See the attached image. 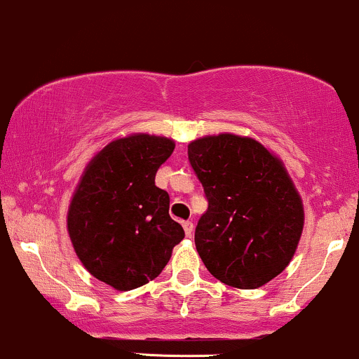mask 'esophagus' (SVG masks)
<instances>
[{
  "label": "esophagus",
  "mask_w": 359,
  "mask_h": 359,
  "mask_svg": "<svg viewBox=\"0 0 359 359\" xmlns=\"http://www.w3.org/2000/svg\"><path fill=\"white\" fill-rule=\"evenodd\" d=\"M182 226H184V231H186L187 237H191L192 231H194V223H192V222H184Z\"/></svg>",
  "instance_id": "34e87169"
}]
</instances>
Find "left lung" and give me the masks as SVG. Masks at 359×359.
Segmentation results:
<instances>
[{"instance_id":"obj_1","label":"left lung","mask_w":359,"mask_h":359,"mask_svg":"<svg viewBox=\"0 0 359 359\" xmlns=\"http://www.w3.org/2000/svg\"><path fill=\"white\" fill-rule=\"evenodd\" d=\"M208 199L194 242L204 266L228 286L254 290L288 266L303 230V206L285 167L261 143L235 135L187 147Z\"/></svg>"}]
</instances>
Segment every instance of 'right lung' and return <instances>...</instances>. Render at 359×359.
Masks as SVG:
<instances>
[{
  "instance_id": "add662e5",
  "label": "right lung",
  "mask_w": 359,
  "mask_h": 359,
  "mask_svg": "<svg viewBox=\"0 0 359 359\" xmlns=\"http://www.w3.org/2000/svg\"><path fill=\"white\" fill-rule=\"evenodd\" d=\"M172 140L135 135L109 143L88 163L68 211V231L88 273L128 291L155 279L186 237L168 215V192L155 175Z\"/></svg>"
}]
</instances>
